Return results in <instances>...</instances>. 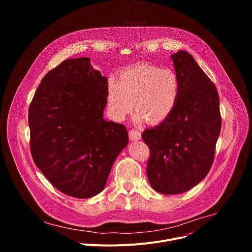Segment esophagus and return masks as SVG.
I'll list each match as a JSON object with an SVG mask.
<instances>
[{
  "instance_id": "obj_1",
  "label": "esophagus",
  "mask_w": 252,
  "mask_h": 252,
  "mask_svg": "<svg viewBox=\"0 0 252 252\" xmlns=\"http://www.w3.org/2000/svg\"><path fill=\"white\" fill-rule=\"evenodd\" d=\"M129 138H130V140H132V141L139 140V139L141 138V133H140V131L135 130V129H131V130L129 131Z\"/></svg>"
}]
</instances>
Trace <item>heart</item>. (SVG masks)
<instances>
[{
    "label": "heart",
    "instance_id": "heart-1",
    "mask_svg": "<svg viewBox=\"0 0 252 252\" xmlns=\"http://www.w3.org/2000/svg\"><path fill=\"white\" fill-rule=\"evenodd\" d=\"M181 95V82L172 69L139 63L124 70L119 81L107 83L106 105L111 117L123 122L136 111L137 125L148 121L152 125L164 122L174 111Z\"/></svg>",
    "mask_w": 252,
    "mask_h": 252
}]
</instances>
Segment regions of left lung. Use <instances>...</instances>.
<instances>
[{"label":"left lung","mask_w":252,"mask_h":252,"mask_svg":"<svg viewBox=\"0 0 252 252\" xmlns=\"http://www.w3.org/2000/svg\"><path fill=\"white\" fill-rule=\"evenodd\" d=\"M170 58L181 95L172 114L141 135L151 151L150 185L168 195L189 190L207 175L221 128L220 97L213 83L189 53L177 51Z\"/></svg>","instance_id":"8db88e82"}]
</instances>
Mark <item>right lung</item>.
Instances as JSON below:
<instances>
[{
    "label": "right lung",
    "mask_w": 252,
    "mask_h": 252,
    "mask_svg": "<svg viewBox=\"0 0 252 252\" xmlns=\"http://www.w3.org/2000/svg\"><path fill=\"white\" fill-rule=\"evenodd\" d=\"M106 90V77L90 58L68 59L43 78L30 104L32 159L66 195L98 194L128 143L124 125L102 118Z\"/></svg>",
    "instance_id": "1"
}]
</instances>
